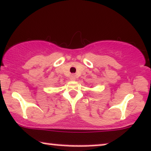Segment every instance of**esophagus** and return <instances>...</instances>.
I'll use <instances>...</instances> for the list:
<instances>
[{
	"label": "esophagus",
	"mask_w": 151,
	"mask_h": 151,
	"mask_svg": "<svg viewBox=\"0 0 151 151\" xmlns=\"http://www.w3.org/2000/svg\"><path fill=\"white\" fill-rule=\"evenodd\" d=\"M70 80H71V81H75L76 78V76L75 75H71V76H70Z\"/></svg>",
	"instance_id": "obj_1"
}]
</instances>
